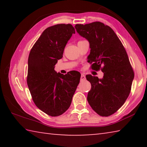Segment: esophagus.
I'll return each mask as SVG.
<instances>
[{
	"mask_svg": "<svg viewBox=\"0 0 147 147\" xmlns=\"http://www.w3.org/2000/svg\"><path fill=\"white\" fill-rule=\"evenodd\" d=\"M80 78H81V80H86V76H85V75H84V74H81Z\"/></svg>",
	"mask_w": 147,
	"mask_h": 147,
	"instance_id": "obj_1",
	"label": "esophagus"
}]
</instances>
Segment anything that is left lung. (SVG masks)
Listing matches in <instances>:
<instances>
[{"mask_svg": "<svg viewBox=\"0 0 147 147\" xmlns=\"http://www.w3.org/2000/svg\"><path fill=\"white\" fill-rule=\"evenodd\" d=\"M80 36L89 43L88 62L95 71L101 69L102 78L87 74L91 88L88 101L92 109L102 117L116 112L130 93L134 73L128 54L120 39L110 27L100 22L76 24Z\"/></svg>", "mask_w": 147, "mask_h": 147, "instance_id": "left-lung-1", "label": "left lung"}]
</instances>
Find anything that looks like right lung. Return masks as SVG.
<instances>
[{"label":"right lung","mask_w":147,"mask_h":147,"mask_svg":"<svg viewBox=\"0 0 147 147\" xmlns=\"http://www.w3.org/2000/svg\"><path fill=\"white\" fill-rule=\"evenodd\" d=\"M73 34L75 30L71 24L49 27L34 45L28 56L27 84L32 99L39 109L53 117L61 115L70 107L80 79L78 71L63 75L54 71Z\"/></svg>","instance_id":"1"}]
</instances>
